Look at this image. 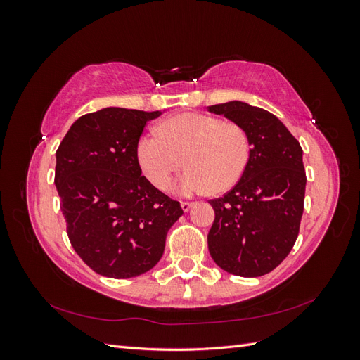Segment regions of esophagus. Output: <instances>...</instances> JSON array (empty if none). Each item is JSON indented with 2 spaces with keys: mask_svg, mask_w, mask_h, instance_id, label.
<instances>
[{
  "mask_svg": "<svg viewBox=\"0 0 360 360\" xmlns=\"http://www.w3.org/2000/svg\"><path fill=\"white\" fill-rule=\"evenodd\" d=\"M180 205H181L183 212H189V210H191V207L193 205V202H189V201H181V202H180Z\"/></svg>",
  "mask_w": 360,
  "mask_h": 360,
  "instance_id": "esophagus-1",
  "label": "esophagus"
}]
</instances>
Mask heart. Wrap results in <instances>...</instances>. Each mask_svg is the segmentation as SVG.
<instances>
[{"mask_svg": "<svg viewBox=\"0 0 360 360\" xmlns=\"http://www.w3.org/2000/svg\"><path fill=\"white\" fill-rule=\"evenodd\" d=\"M136 159L158 189H165L172 174L186 163L189 168L171 184L172 192L193 195L210 188L225 192L242 179L249 165L250 141L238 123L184 112L165 120L159 130H147L136 143Z\"/></svg>", "mask_w": 360, "mask_h": 360, "instance_id": "1", "label": "heart"}]
</instances>
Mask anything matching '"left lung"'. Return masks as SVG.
Returning a JSON list of instances; mask_svg holds the SVG:
<instances>
[{
  "label": "left lung",
  "mask_w": 360,
  "mask_h": 360,
  "mask_svg": "<svg viewBox=\"0 0 360 360\" xmlns=\"http://www.w3.org/2000/svg\"><path fill=\"white\" fill-rule=\"evenodd\" d=\"M249 135V165L236 186L210 200L214 221L207 236L214 263L228 274L263 276L290 254L299 236L307 174L299 141L266 110L245 102L209 106Z\"/></svg>",
  "instance_id": "8db88e82"
}]
</instances>
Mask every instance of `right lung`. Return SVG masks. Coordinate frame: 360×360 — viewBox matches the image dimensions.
<instances>
[{"label":"right lung","mask_w":360,"mask_h":360,"mask_svg":"<svg viewBox=\"0 0 360 360\" xmlns=\"http://www.w3.org/2000/svg\"><path fill=\"white\" fill-rule=\"evenodd\" d=\"M162 112L105 108L79 117L57 150L56 186L69 240L96 274L127 279L153 269L183 210L136 159L147 122Z\"/></svg>","instance_id":"add662e5"}]
</instances>
